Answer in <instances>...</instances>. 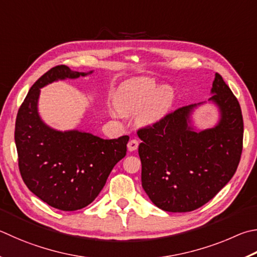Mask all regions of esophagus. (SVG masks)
I'll return each instance as SVG.
<instances>
[{
	"mask_svg": "<svg viewBox=\"0 0 257 257\" xmlns=\"http://www.w3.org/2000/svg\"><path fill=\"white\" fill-rule=\"evenodd\" d=\"M138 145H139V143H138L137 139H132V141H130L127 145L128 151L129 152H135L138 148Z\"/></svg>",
	"mask_w": 257,
	"mask_h": 257,
	"instance_id": "obj_1",
	"label": "esophagus"
}]
</instances>
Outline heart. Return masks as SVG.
<instances>
[{"label":"heart","instance_id":"b5f03b06","mask_svg":"<svg viewBox=\"0 0 257 257\" xmlns=\"http://www.w3.org/2000/svg\"><path fill=\"white\" fill-rule=\"evenodd\" d=\"M174 99V90L169 84L158 86L152 78L135 77L118 86L109 111L115 118L139 112V123L153 124L169 114Z\"/></svg>","mask_w":257,"mask_h":257}]
</instances>
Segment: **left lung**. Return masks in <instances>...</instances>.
Listing matches in <instances>:
<instances>
[{"mask_svg":"<svg viewBox=\"0 0 257 257\" xmlns=\"http://www.w3.org/2000/svg\"><path fill=\"white\" fill-rule=\"evenodd\" d=\"M211 96L219 118L211 128L197 129L194 110L207 102L175 110L152 127L138 130L142 185L164 211L188 212L211 200L238 166L244 123L238 101L216 73Z\"/></svg>","mask_w":257,"mask_h":257,"instance_id":"left-lung-1","label":"left lung"}]
</instances>
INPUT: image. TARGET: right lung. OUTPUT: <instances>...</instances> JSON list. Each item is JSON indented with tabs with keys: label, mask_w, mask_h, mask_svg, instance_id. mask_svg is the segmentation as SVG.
I'll use <instances>...</instances> for the list:
<instances>
[{
	"label": "right lung",
	"mask_w": 257,
	"mask_h": 257,
	"mask_svg": "<svg viewBox=\"0 0 257 257\" xmlns=\"http://www.w3.org/2000/svg\"><path fill=\"white\" fill-rule=\"evenodd\" d=\"M92 73L65 65L53 67L30 87L17 115L15 141L22 180L40 200L63 211L94 201L127 152L128 136L103 139L77 129L60 132L45 123L38 112L40 88Z\"/></svg>",
	"instance_id": "obj_1"
}]
</instances>
